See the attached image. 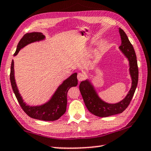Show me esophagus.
Returning <instances> with one entry per match:
<instances>
[{"instance_id": "esophagus-1", "label": "esophagus", "mask_w": 151, "mask_h": 151, "mask_svg": "<svg viewBox=\"0 0 151 151\" xmlns=\"http://www.w3.org/2000/svg\"><path fill=\"white\" fill-rule=\"evenodd\" d=\"M77 78H78V81L80 82V81H83V79H84V78H85V75H83V73H78V75H77Z\"/></svg>"}]
</instances>
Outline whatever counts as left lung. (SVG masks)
I'll return each instance as SVG.
<instances>
[{"label": "left lung", "instance_id": "left-lung-1", "mask_svg": "<svg viewBox=\"0 0 151 151\" xmlns=\"http://www.w3.org/2000/svg\"><path fill=\"white\" fill-rule=\"evenodd\" d=\"M119 32L122 40L121 45L119 47L128 59L132 78V87L126 97L122 101L117 104H107L100 99L94 88L88 81H82L79 85L83 101L88 111L95 116L102 118L122 113L130 104L138 84V68L135 51L124 30L119 28Z\"/></svg>", "mask_w": 151, "mask_h": 151}]
</instances>
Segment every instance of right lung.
I'll use <instances>...</instances> for the list:
<instances>
[{"label": "right lung", "instance_id": "1", "mask_svg": "<svg viewBox=\"0 0 151 151\" xmlns=\"http://www.w3.org/2000/svg\"><path fill=\"white\" fill-rule=\"evenodd\" d=\"M45 36L42 33H27L21 38L17 47L14 56H16L19 50L31 43L42 40ZM10 80L13 92L17 99L26 114L31 118L44 121H55L59 119L65 113L67 106V92L72 87H75L78 84L77 74L74 73L59 86L53 96L48 102L40 106H29L23 102L22 97L17 87L15 76H14V63L12 60L11 66Z\"/></svg>", "mask_w": 151, "mask_h": 151}]
</instances>
